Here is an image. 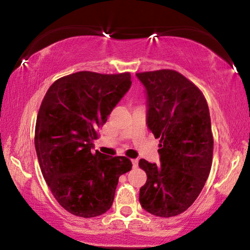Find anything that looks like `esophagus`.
<instances>
[{"label": "esophagus", "mask_w": 250, "mask_h": 250, "mask_svg": "<svg viewBox=\"0 0 250 250\" xmlns=\"http://www.w3.org/2000/svg\"><path fill=\"white\" fill-rule=\"evenodd\" d=\"M132 167H133L134 168L138 167V160H137V159H133V160H132Z\"/></svg>", "instance_id": "34e87169"}]
</instances>
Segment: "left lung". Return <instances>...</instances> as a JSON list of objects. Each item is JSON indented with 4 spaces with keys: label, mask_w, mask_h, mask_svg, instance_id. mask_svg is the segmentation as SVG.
<instances>
[{
    "label": "left lung",
    "mask_w": 250,
    "mask_h": 250,
    "mask_svg": "<svg viewBox=\"0 0 250 250\" xmlns=\"http://www.w3.org/2000/svg\"><path fill=\"white\" fill-rule=\"evenodd\" d=\"M146 88V125L160 138V163L139 161L146 173L139 201L143 209L172 217L191 206L209 175L214 140L201 90L175 70L137 74Z\"/></svg>",
    "instance_id": "obj_1"
}]
</instances>
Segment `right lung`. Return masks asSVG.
Segmentation results:
<instances>
[{
	"instance_id": "obj_1",
	"label": "right lung",
	"mask_w": 250,
	"mask_h": 250,
	"mask_svg": "<svg viewBox=\"0 0 250 250\" xmlns=\"http://www.w3.org/2000/svg\"><path fill=\"white\" fill-rule=\"evenodd\" d=\"M129 73L79 71L59 78L42 101L35 149L46 183L69 213L90 218L109 210L119 176L132 163L94 149L97 130L131 87Z\"/></svg>"
}]
</instances>
